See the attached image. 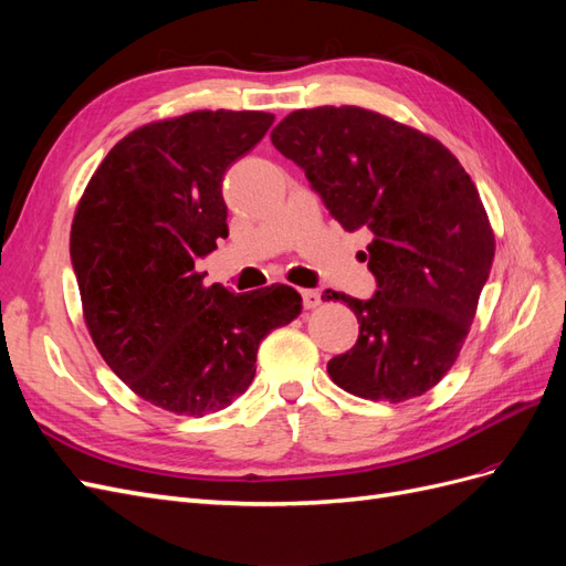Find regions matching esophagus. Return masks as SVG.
<instances>
[{
    "label": "esophagus",
    "mask_w": 566,
    "mask_h": 566,
    "mask_svg": "<svg viewBox=\"0 0 566 566\" xmlns=\"http://www.w3.org/2000/svg\"><path fill=\"white\" fill-rule=\"evenodd\" d=\"M302 302L304 310H316V306H321V293L318 290H302Z\"/></svg>",
    "instance_id": "esophagus-1"
}]
</instances>
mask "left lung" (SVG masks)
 <instances>
[{
	"mask_svg": "<svg viewBox=\"0 0 566 566\" xmlns=\"http://www.w3.org/2000/svg\"><path fill=\"white\" fill-rule=\"evenodd\" d=\"M271 144L297 163L345 231L368 229L373 300L325 290L361 328L328 361L354 397L399 403L451 370L489 281L495 235L484 202L434 136L358 106L290 113Z\"/></svg>",
	"mask_w": 566,
	"mask_h": 566,
	"instance_id": "left-lung-1",
	"label": "left lung"
}]
</instances>
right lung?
<instances>
[{
    "label": "right lung",
    "mask_w": 566,
    "mask_h": 566,
    "mask_svg": "<svg viewBox=\"0 0 566 566\" xmlns=\"http://www.w3.org/2000/svg\"><path fill=\"white\" fill-rule=\"evenodd\" d=\"M273 115L193 111L119 139L77 202L71 260L98 354L134 394L202 418L250 387L256 349L295 321L290 285L231 293L196 260L229 235L221 181L264 139Z\"/></svg>",
    "instance_id": "obj_1"
}]
</instances>
